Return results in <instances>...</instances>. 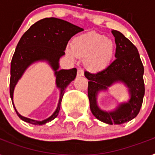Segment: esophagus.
<instances>
[{
  "instance_id": "1",
  "label": "esophagus",
  "mask_w": 155,
  "mask_h": 155,
  "mask_svg": "<svg viewBox=\"0 0 155 155\" xmlns=\"http://www.w3.org/2000/svg\"><path fill=\"white\" fill-rule=\"evenodd\" d=\"M84 75V71L82 70V69H79L77 71V76H83Z\"/></svg>"
}]
</instances>
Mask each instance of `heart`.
I'll return each mask as SVG.
<instances>
[{"label": "heart", "instance_id": "obj_1", "mask_svg": "<svg viewBox=\"0 0 155 155\" xmlns=\"http://www.w3.org/2000/svg\"><path fill=\"white\" fill-rule=\"evenodd\" d=\"M70 59H85V64L91 71H99L107 68L113 59L114 45L113 41L101 34L88 32L75 37L71 49L67 48Z\"/></svg>", "mask_w": 155, "mask_h": 155}]
</instances>
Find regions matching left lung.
<instances>
[{"instance_id": "1", "label": "left lung", "mask_w": 155, "mask_h": 155, "mask_svg": "<svg viewBox=\"0 0 155 155\" xmlns=\"http://www.w3.org/2000/svg\"><path fill=\"white\" fill-rule=\"evenodd\" d=\"M111 32L116 44V59L107 68L96 73L85 71L84 75L89 80L87 93L93 115L110 125H119L134 119L140 110L145 94L144 68L137 48L119 31L112 30ZM117 82L127 87L129 99L118 104L112 111L102 110L97 105L98 93L107 91L108 87Z\"/></svg>"}]
</instances>
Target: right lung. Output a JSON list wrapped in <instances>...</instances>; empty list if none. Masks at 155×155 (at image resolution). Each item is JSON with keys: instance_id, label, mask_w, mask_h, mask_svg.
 Returning a JSON list of instances; mask_svg holds the SVG:
<instances>
[{"instance_id": "1", "label": "right lung", "mask_w": 155, "mask_h": 155, "mask_svg": "<svg viewBox=\"0 0 155 155\" xmlns=\"http://www.w3.org/2000/svg\"><path fill=\"white\" fill-rule=\"evenodd\" d=\"M82 28L61 19L50 17L42 19L32 25L21 36L12 56L10 70V97L19 118L33 125H43L56 118L64 90L76 77V68L60 70V57L65 55V49L69 40ZM39 61L47 62L54 71L57 87L60 90V98L56 110L47 119L39 121L22 117L18 113L13 103L15 87L22 75L32 63Z\"/></svg>"}]
</instances>
